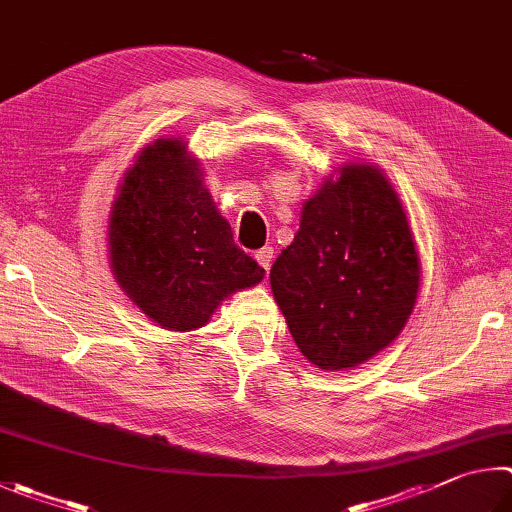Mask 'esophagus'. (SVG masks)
Returning a JSON list of instances; mask_svg holds the SVG:
<instances>
[{
	"label": "esophagus",
	"mask_w": 512,
	"mask_h": 512,
	"mask_svg": "<svg viewBox=\"0 0 512 512\" xmlns=\"http://www.w3.org/2000/svg\"><path fill=\"white\" fill-rule=\"evenodd\" d=\"M272 258H274V249H272V247H263V249H258V251H256V261H258V265L263 267L265 272L270 270Z\"/></svg>",
	"instance_id": "obj_1"
}]
</instances>
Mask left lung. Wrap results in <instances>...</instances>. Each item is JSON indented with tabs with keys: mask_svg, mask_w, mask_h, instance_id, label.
Wrapping results in <instances>:
<instances>
[{
	"mask_svg": "<svg viewBox=\"0 0 512 512\" xmlns=\"http://www.w3.org/2000/svg\"><path fill=\"white\" fill-rule=\"evenodd\" d=\"M270 283L294 342L319 369H351L389 346L414 310L420 265L387 177L353 164L321 186Z\"/></svg>",
	"mask_w": 512,
	"mask_h": 512,
	"instance_id": "1",
	"label": "left lung"
}]
</instances>
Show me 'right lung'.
Masks as SVG:
<instances>
[{
  "label": "right lung",
  "instance_id": "obj_1",
  "mask_svg": "<svg viewBox=\"0 0 512 512\" xmlns=\"http://www.w3.org/2000/svg\"><path fill=\"white\" fill-rule=\"evenodd\" d=\"M110 258L125 294L168 330L204 326L224 297L265 274L233 242L197 159L177 139H157L125 175L112 206Z\"/></svg>",
  "mask_w": 512,
  "mask_h": 512
}]
</instances>
